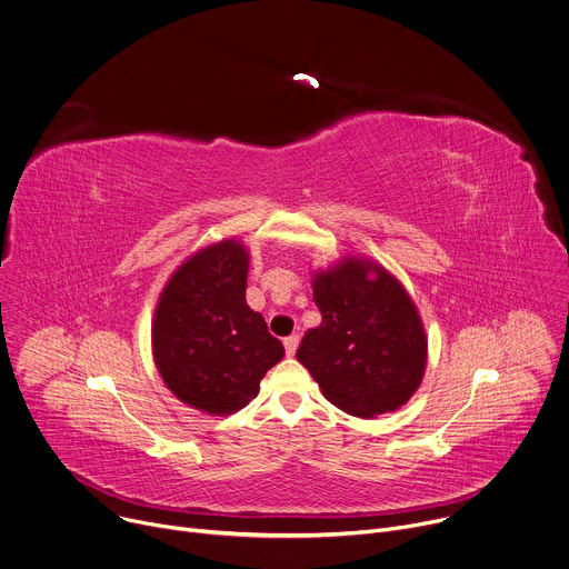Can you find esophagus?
<instances>
[{
	"mask_svg": "<svg viewBox=\"0 0 569 569\" xmlns=\"http://www.w3.org/2000/svg\"><path fill=\"white\" fill-rule=\"evenodd\" d=\"M283 346H286V355L292 357L297 352V346H299V335H290L283 339Z\"/></svg>",
	"mask_w": 569,
	"mask_h": 569,
	"instance_id": "1",
	"label": "esophagus"
}]
</instances>
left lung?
Segmentation results:
<instances>
[{"mask_svg": "<svg viewBox=\"0 0 569 569\" xmlns=\"http://www.w3.org/2000/svg\"><path fill=\"white\" fill-rule=\"evenodd\" d=\"M321 323L297 359L337 409L375 418L405 407L420 389L429 339L416 301L385 266L341 257L312 272Z\"/></svg>", "mask_w": 569, "mask_h": 569, "instance_id": "left-lung-1", "label": "left lung"}]
</instances>
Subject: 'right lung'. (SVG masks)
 Segmentation results:
<instances>
[{
	"mask_svg": "<svg viewBox=\"0 0 569 569\" xmlns=\"http://www.w3.org/2000/svg\"><path fill=\"white\" fill-rule=\"evenodd\" d=\"M250 254L223 239L189 254L167 279L151 319V355L164 387L187 407L230 416L248 407L283 343L246 301Z\"/></svg>",
	"mask_w": 569,
	"mask_h": 569,
	"instance_id": "1",
	"label": "right lung"
}]
</instances>
